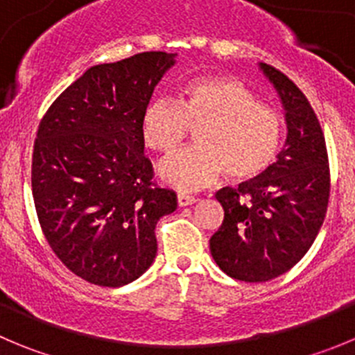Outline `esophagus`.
I'll list each match as a JSON object with an SVG mask.
<instances>
[{"instance_id":"esophagus-1","label":"esophagus","mask_w":355,"mask_h":355,"mask_svg":"<svg viewBox=\"0 0 355 355\" xmlns=\"http://www.w3.org/2000/svg\"><path fill=\"white\" fill-rule=\"evenodd\" d=\"M196 198L194 196H189V194H178L177 196V203L178 207H189V205L196 203Z\"/></svg>"}]
</instances>
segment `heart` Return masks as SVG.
I'll list each match as a JSON object with an SVG mask.
<instances>
[{
	"instance_id": "heart-1",
	"label": "heart",
	"mask_w": 355,
	"mask_h": 355,
	"mask_svg": "<svg viewBox=\"0 0 355 355\" xmlns=\"http://www.w3.org/2000/svg\"><path fill=\"white\" fill-rule=\"evenodd\" d=\"M141 137L155 152H171L196 129V147L162 159L157 173L178 191H198L226 171L250 182L266 173L282 141V117L257 101L252 89L230 77H201L182 89L180 101L148 99L141 112Z\"/></svg>"
}]
</instances>
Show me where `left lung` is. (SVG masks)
<instances>
[{"label": "left lung", "mask_w": 355, "mask_h": 355, "mask_svg": "<svg viewBox=\"0 0 355 355\" xmlns=\"http://www.w3.org/2000/svg\"><path fill=\"white\" fill-rule=\"evenodd\" d=\"M261 69L282 99L286 145L259 178L217 191L224 220L210 238L215 263L241 282H268L300 263L319 234L331 189L326 140L306 96L273 66Z\"/></svg>", "instance_id": "obj_1"}]
</instances>
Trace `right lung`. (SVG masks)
<instances>
[{
    "label": "right lung",
    "instance_id": "right-lung-1",
    "mask_svg": "<svg viewBox=\"0 0 355 355\" xmlns=\"http://www.w3.org/2000/svg\"><path fill=\"white\" fill-rule=\"evenodd\" d=\"M175 54L141 52L89 68L43 115L31 187L45 240L71 273L121 287L157 252L155 224L177 194L154 184L141 112Z\"/></svg>",
    "mask_w": 355,
    "mask_h": 355
}]
</instances>
